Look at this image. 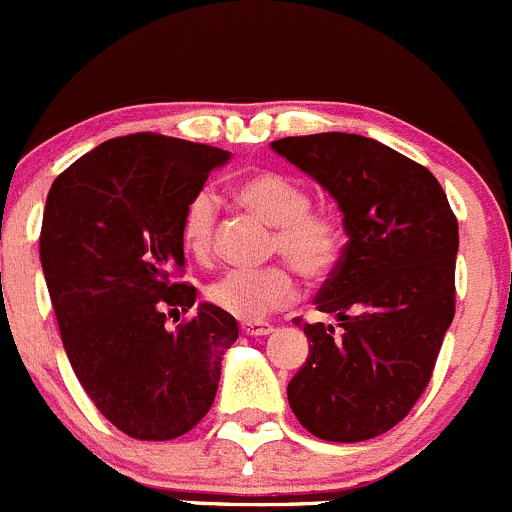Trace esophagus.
I'll use <instances>...</instances> for the list:
<instances>
[{"instance_id": "obj_1", "label": "esophagus", "mask_w": 512, "mask_h": 512, "mask_svg": "<svg viewBox=\"0 0 512 512\" xmlns=\"http://www.w3.org/2000/svg\"><path fill=\"white\" fill-rule=\"evenodd\" d=\"M241 333L251 337H261V335L273 333V325L266 323V320H244V323H241Z\"/></svg>"}]
</instances>
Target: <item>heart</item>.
<instances>
[{
	"label": "heart",
	"mask_w": 512,
	"mask_h": 512,
	"mask_svg": "<svg viewBox=\"0 0 512 512\" xmlns=\"http://www.w3.org/2000/svg\"><path fill=\"white\" fill-rule=\"evenodd\" d=\"M236 199L268 224H273L271 251L283 254L308 281H325L345 254V224L328 207H310L313 194L295 177L283 172H256L234 187ZM217 197L202 187L187 199L182 212V244L197 258H207L217 234ZM214 308L241 320H258L286 308L298 295L290 263L261 268H229L207 286Z\"/></svg>",
	"instance_id": "1"
}]
</instances>
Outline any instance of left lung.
<instances>
[{"label":"left lung","mask_w":512,"mask_h":512,"mask_svg":"<svg viewBox=\"0 0 512 512\" xmlns=\"http://www.w3.org/2000/svg\"><path fill=\"white\" fill-rule=\"evenodd\" d=\"M271 145L333 194L350 236L315 295L340 330L303 323L310 355L288 404L318 439H374L412 412L434 374L456 313V214L424 165L372 138L318 133Z\"/></svg>","instance_id":"obj_1"}]
</instances>
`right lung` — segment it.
<instances>
[{"label": "right lung", "mask_w": 512, "mask_h": 512, "mask_svg": "<svg viewBox=\"0 0 512 512\" xmlns=\"http://www.w3.org/2000/svg\"><path fill=\"white\" fill-rule=\"evenodd\" d=\"M229 152L135 133L105 140L51 184L39 256L68 362L96 409L140 441H170L204 419L221 355L239 337L184 273L182 212Z\"/></svg>", "instance_id": "right-lung-1"}]
</instances>
